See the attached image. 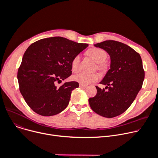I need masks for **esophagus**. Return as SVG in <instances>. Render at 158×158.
<instances>
[{
    "mask_svg": "<svg viewBox=\"0 0 158 158\" xmlns=\"http://www.w3.org/2000/svg\"><path fill=\"white\" fill-rule=\"evenodd\" d=\"M79 87L80 88H85L87 87L86 85H84V84H82V83H80L79 84Z\"/></svg>",
    "mask_w": 158,
    "mask_h": 158,
    "instance_id": "esophagus-1",
    "label": "esophagus"
}]
</instances>
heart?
I'll return each instance as SVG.
<instances>
[{
    "mask_svg": "<svg viewBox=\"0 0 158 158\" xmlns=\"http://www.w3.org/2000/svg\"><path fill=\"white\" fill-rule=\"evenodd\" d=\"M87 54L95 62L97 63V68L99 69H104L106 67V64L104 63L107 58L106 53L101 48H92L87 52ZM80 55L78 54L73 57L71 61V69L73 72H77L79 69L80 62ZM99 75L97 73L87 74V73H78L73 77V80L78 81L82 84H89V83L97 81L99 79Z\"/></svg>",
    "mask_w": 158,
    "mask_h": 158,
    "instance_id": "1",
    "label": "heart"
}]
</instances>
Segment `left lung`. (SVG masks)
<instances>
[{
	"label": "left lung",
	"instance_id": "1",
	"mask_svg": "<svg viewBox=\"0 0 158 158\" xmlns=\"http://www.w3.org/2000/svg\"><path fill=\"white\" fill-rule=\"evenodd\" d=\"M94 46L108 53L110 68L100 81L105 88L96 86L97 94L89 103L98 115L112 118L124 113L141 89L145 78L142 60L130 46L118 41L107 40Z\"/></svg>",
	"mask_w": 158,
	"mask_h": 158
}]
</instances>
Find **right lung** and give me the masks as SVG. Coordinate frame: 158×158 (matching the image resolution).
<instances>
[{
	"instance_id": "add662e5",
	"label": "right lung",
	"mask_w": 158,
	"mask_h": 158,
	"mask_svg": "<svg viewBox=\"0 0 158 158\" xmlns=\"http://www.w3.org/2000/svg\"><path fill=\"white\" fill-rule=\"evenodd\" d=\"M88 44L78 43L62 37L40 40L25 51L18 71L20 90L27 104L43 116L57 115L66 108L77 81H62L71 75V61Z\"/></svg>"
}]
</instances>
